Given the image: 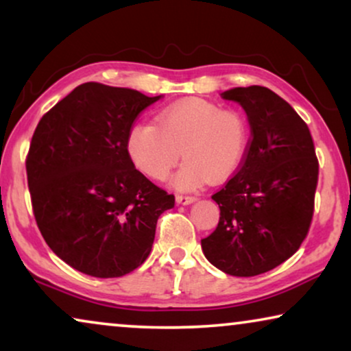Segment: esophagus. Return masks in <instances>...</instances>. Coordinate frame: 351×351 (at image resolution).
<instances>
[{
    "label": "esophagus",
    "mask_w": 351,
    "mask_h": 351,
    "mask_svg": "<svg viewBox=\"0 0 351 351\" xmlns=\"http://www.w3.org/2000/svg\"><path fill=\"white\" fill-rule=\"evenodd\" d=\"M176 201L179 204H182V206H186V204H191V203H195L196 201V198L195 196H184V195H177L176 196Z\"/></svg>",
    "instance_id": "obj_1"
}]
</instances>
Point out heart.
I'll use <instances>...</instances> for the list:
<instances>
[{"label":"heart","mask_w":351,"mask_h":351,"mask_svg":"<svg viewBox=\"0 0 351 351\" xmlns=\"http://www.w3.org/2000/svg\"><path fill=\"white\" fill-rule=\"evenodd\" d=\"M246 119L203 99H185L161 110L156 126L134 124L126 148L134 165L147 177L166 179L180 152L184 165L172 177L180 191H193L206 180L228 179L247 150Z\"/></svg>","instance_id":"heart-1"}]
</instances>
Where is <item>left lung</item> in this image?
Instances as JSON below:
<instances>
[{"label": "left lung", "mask_w": 351, "mask_h": 351, "mask_svg": "<svg viewBox=\"0 0 351 351\" xmlns=\"http://www.w3.org/2000/svg\"><path fill=\"white\" fill-rule=\"evenodd\" d=\"M220 97L246 112L251 142L237 174L213 195L220 219L201 247L227 275L256 276L287 261L308 233L318 160L308 126L273 90L249 86Z\"/></svg>", "instance_id": "obj_1"}]
</instances>
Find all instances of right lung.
<instances>
[{
  "instance_id": "1",
  "label": "right lung",
  "mask_w": 351,
  "mask_h": 351,
  "mask_svg": "<svg viewBox=\"0 0 351 351\" xmlns=\"http://www.w3.org/2000/svg\"><path fill=\"white\" fill-rule=\"evenodd\" d=\"M156 97L84 83L56 104L32 137L27 179L38 228L57 257L95 278H119L150 256L158 217L174 208L134 167L126 138Z\"/></svg>"
}]
</instances>
